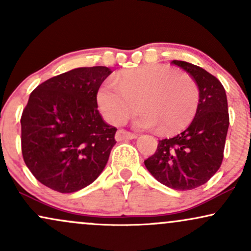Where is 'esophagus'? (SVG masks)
<instances>
[{
    "instance_id": "esophagus-1",
    "label": "esophagus",
    "mask_w": 251,
    "mask_h": 251,
    "mask_svg": "<svg viewBox=\"0 0 251 251\" xmlns=\"http://www.w3.org/2000/svg\"><path fill=\"white\" fill-rule=\"evenodd\" d=\"M137 137L135 134H131V132L126 130H119L116 132L115 138L116 141H123V140H135Z\"/></svg>"
}]
</instances>
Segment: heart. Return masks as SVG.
Here are the masks:
<instances>
[{
    "label": "heart",
    "mask_w": 251,
    "mask_h": 251,
    "mask_svg": "<svg viewBox=\"0 0 251 251\" xmlns=\"http://www.w3.org/2000/svg\"><path fill=\"white\" fill-rule=\"evenodd\" d=\"M116 82L107 80L97 92L98 106L113 125L125 123L140 102L143 110L135 119L137 128L158 126L160 134H175L190 125L199 107V88L193 78L166 65L125 71Z\"/></svg>",
    "instance_id": "heart-1"
}]
</instances>
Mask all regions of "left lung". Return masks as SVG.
Returning <instances> with one entry per match:
<instances>
[{
    "label": "left lung",
    "instance_id": "8db88e82",
    "mask_svg": "<svg viewBox=\"0 0 251 251\" xmlns=\"http://www.w3.org/2000/svg\"><path fill=\"white\" fill-rule=\"evenodd\" d=\"M190 73L199 88V107L186 130L159 141L145 168L163 185L188 191L203 185L220 169L229 114L222 83L197 65L173 60Z\"/></svg>",
    "mask_w": 251,
    "mask_h": 251
}]
</instances>
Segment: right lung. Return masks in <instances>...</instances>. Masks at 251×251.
Here are the masks:
<instances>
[{
  "instance_id": "add662e5",
  "label": "right lung",
  "mask_w": 251,
  "mask_h": 251,
  "mask_svg": "<svg viewBox=\"0 0 251 251\" xmlns=\"http://www.w3.org/2000/svg\"><path fill=\"white\" fill-rule=\"evenodd\" d=\"M111 73L79 67L33 89L21 117L22 154L37 180L73 193L97 179L115 145L117 129L98 110L97 92Z\"/></svg>"
}]
</instances>
